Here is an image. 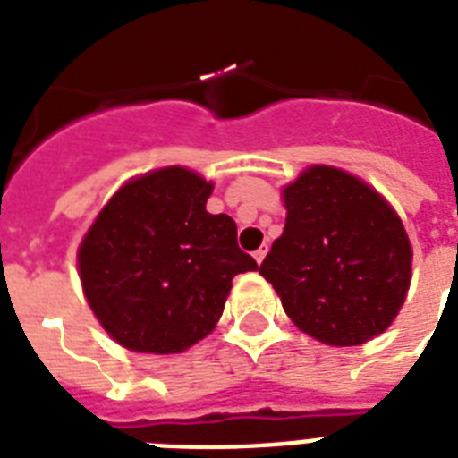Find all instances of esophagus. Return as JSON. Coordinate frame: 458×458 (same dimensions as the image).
<instances>
[{"mask_svg": "<svg viewBox=\"0 0 458 458\" xmlns=\"http://www.w3.org/2000/svg\"><path fill=\"white\" fill-rule=\"evenodd\" d=\"M266 251H268V250H266V247H261V250L254 251V259H257V264H261V261H264Z\"/></svg>", "mask_w": 458, "mask_h": 458, "instance_id": "obj_1", "label": "esophagus"}]
</instances>
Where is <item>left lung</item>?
I'll use <instances>...</instances> for the list:
<instances>
[{
    "label": "left lung",
    "instance_id": "obj_1",
    "mask_svg": "<svg viewBox=\"0 0 458 458\" xmlns=\"http://www.w3.org/2000/svg\"><path fill=\"white\" fill-rule=\"evenodd\" d=\"M287 218L259 268L294 326L330 347H356L394 323L413 250L392 204L359 175L313 164L283 187Z\"/></svg>",
    "mask_w": 458,
    "mask_h": 458
}]
</instances>
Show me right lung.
<instances>
[{
    "mask_svg": "<svg viewBox=\"0 0 458 458\" xmlns=\"http://www.w3.org/2000/svg\"><path fill=\"white\" fill-rule=\"evenodd\" d=\"M214 182L185 165L125 180L78 244V276L111 340L140 354H180L214 333L233 278L257 271L237 225L208 214Z\"/></svg>",
    "mask_w": 458,
    "mask_h": 458,
    "instance_id": "add662e5",
    "label": "right lung"
}]
</instances>
